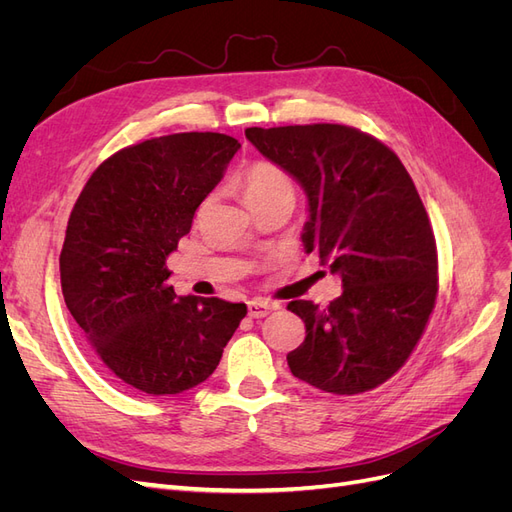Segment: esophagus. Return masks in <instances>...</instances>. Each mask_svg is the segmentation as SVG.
<instances>
[{
  "instance_id": "1",
  "label": "esophagus",
  "mask_w": 512,
  "mask_h": 512,
  "mask_svg": "<svg viewBox=\"0 0 512 512\" xmlns=\"http://www.w3.org/2000/svg\"><path fill=\"white\" fill-rule=\"evenodd\" d=\"M275 309V305L273 303H269V301H260V299H254V301H250L247 303V312H250V316L252 318H265L267 314H271Z\"/></svg>"
}]
</instances>
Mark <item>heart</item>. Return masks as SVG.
<instances>
[{"instance_id": "heart-1", "label": "heart", "mask_w": 512, "mask_h": 512, "mask_svg": "<svg viewBox=\"0 0 512 512\" xmlns=\"http://www.w3.org/2000/svg\"><path fill=\"white\" fill-rule=\"evenodd\" d=\"M243 196L245 203L260 198H273V196H290L294 198L292 179L284 168L273 162H256L245 170L243 177Z\"/></svg>"}]
</instances>
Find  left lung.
Wrapping results in <instances>:
<instances>
[{"instance_id": "obj_1", "label": "left lung", "mask_w": 512, "mask_h": 512, "mask_svg": "<svg viewBox=\"0 0 512 512\" xmlns=\"http://www.w3.org/2000/svg\"><path fill=\"white\" fill-rule=\"evenodd\" d=\"M245 136L297 179L305 252L342 277L329 307L288 303L307 333L286 356L292 376L335 395L376 389L408 361L438 294L436 239L412 177L378 138L339 123Z\"/></svg>"}]
</instances>
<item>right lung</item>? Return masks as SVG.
I'll return each mask as SVG.
<instances>
[{"label":"right lung","mask_w":512,"mask_h":512,"mask_svg":"<svg viewBox=\"0 0 512 512\" xmlns=\"http://www.w3.org/2000/svg\"><path fill=\"white\" fill-rule=\"evenodd\" d=\"M239 147L218 132L126 147L94 170L70 213L61 292L98 359L130 389L177 395L205 382L247 314L245 303L179 297L166 267Z\"/></svg>","instance_id":"obj_1"}]
</instances>
